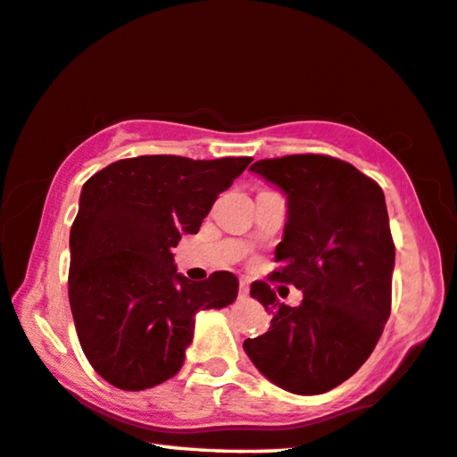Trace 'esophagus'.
I'll use <instances>...</instances> for the list:
<instances>
[{
    "instance_id": "esophagus-1",
    "label": "esophagus",
    "mask_w": 457,
    "mask_h": 457,
    "mask_svg": "<svg viewBox=\"0 0 457 457\" xmlns=\"http://www.w3.org/2000/svg\"><path fill=\"white\" fill-rule=\"evenodd\" d=\"M250 295V285H248V280H240V296L242 299H245V296Z\"/></svg>"
}]
</instances>
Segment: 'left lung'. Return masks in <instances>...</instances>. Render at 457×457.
I'll list each match as a JSON object with an SVG mask.
<instances>
[{
	"label": "left lung",
	"instance_id": "1",
	"mask_svg": "<svg viewBox=\"0 0 457 457\" xmlns=\"http://www.w3.org/2000/svg\"><path fill=\"white\" fill-rule=\"evenodd\" d=\"M250 170L287 193L288 221L274 252L280 266L250 287L270 328L244 350L288 393H328L364 364L388 321L395 242L385 193L328 154L264 158ZM274 281L303 290L302 305L278 303Z\"/></svg>",
	"mask_w": 457,
	"mask_h": 457
}]
</instances>
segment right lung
Listing matches in <instances>:
<instances>
[{"mask_svg":"<svg viewBox=\"0 0 457 457\" xmlns=\"http://www.w3.org/2000/svg\"><path fill=\"white\" fill-rule=\"evenodd\" d=\"M250 162L136 156L83 185L71 228L69 303L87 360L115 388L172 378L193 339L195 313L236 301L234 274L193 282L177 274L170 248L183 234H197L217 195Z\"/></svg>","mask_w":457,"mask_h":457,"instance_id":"1","label":"right lung"}]
</instances>
